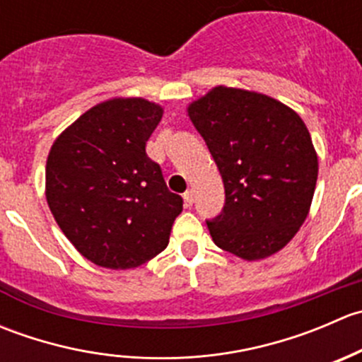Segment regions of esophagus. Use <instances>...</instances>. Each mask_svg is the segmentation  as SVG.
I'll return each mask as SVG.
<instances>
[{"instance_id":"1","label":"esophagus","mask_w":362,"mask_h":362,"mask_svg":"<svg viewBox=\"0 0 362 362\" xmlns=\"http://www.w3.org/2000/svg\"><path fill=\"white\" fill-rule=\"evenodd\" d=\"M184 199L187 206H192V203H194V191H185Z\"/></svg>"}]
</instances>
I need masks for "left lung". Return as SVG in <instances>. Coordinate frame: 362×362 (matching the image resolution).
<instances>
[{"label":"left lung","mask_w":362,"mask_h":362,"mask_svg":"<svg viewBox=\"0 0 362 362\" xmlns=\"http://www.w3.org/2000/svg\"><path fill=\"white\" fill-rule=\"evenodd\" d=\"M224 182L226 202L206 221L215 245L254 261L293 240L319 173L301 117L264 94L215 87L189 107Z\"/></svg>","instance_id":"obj_1"}]
</instances>
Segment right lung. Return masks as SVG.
Masks as SVG:
<instances>
[{"instance_id":"obj_1","label":"right lung","mask_w":362,"mask_h":362,"mask_svg":"<svg viewBox=\"0 0 362 362\" xmlns=\"http://www.w3.org/2000/svg\"><path fill=\"white\" fill-rule=\"evenodd\" d=\"M163 108L119 98L80 115L47 159V202L69 242L110 269L144 264L166 249L184 199L147 156Z\"/></svg>"}]
</instances>
